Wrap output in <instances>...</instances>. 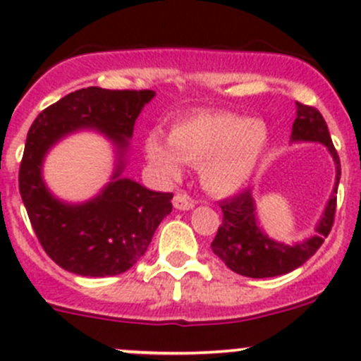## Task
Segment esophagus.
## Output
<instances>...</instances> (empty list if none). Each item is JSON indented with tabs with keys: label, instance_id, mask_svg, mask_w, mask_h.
<instances>
[{
	"label": "esophagus",
	"instance_id": "34e87169",
	"mask_svg": "<svg viewBox=\"0 0 361 361\" xmlns=\"http://www.w3.org/2000/svg\"><path fill=\"white\" fill-rule=\"evenodd\" d=\"M173 206L180 211H188L195 206L194 199L187 194H176L173 199Z\"/></svg>",
	"mask_w": 361,
	"mask_h": 361
}]
</instances>
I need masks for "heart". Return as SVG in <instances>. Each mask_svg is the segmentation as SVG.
Returning <instances> with one entry per match:
<instances>
[{"label":"heart","instance_id":"b5f03b06","mask_svg":"<svg viewBox=\"0 0 361 361\" xmlns=\"http://www.w3.org/2000/svg\"><path fill=\"white\" fill-rule=\"evenodd\" d=\"M269 129L264 120L227 111H201L178 120L169 141L159 133L148 134L145 155L164 176L174 178L181 160L201 166V181L213 194H232L253 174L267 147Z\"/></svg>","mask_w":361,"mask_h":361}]
</instances>
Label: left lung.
I'll return each mask as SVG.
<instances>
[{"mask_svg": "<svg viewBox=\"0 0 361 361\" xmlns=\"http://www.w3.org/2000/svg\"><path fill=\"white\" fill-rule=\"evenodd\" d=\"M292 141H316L329 148L336 162V187L323 211V216L316 225V234L293 246L274 241L262 232L250 188L220 204L224 220L211 243V250L231 271L246 278H274L288 274L293 269L305 264L332 231L337 206V187L341 180V160L325 118L316 108L297 103Z\"/></svg>", "mask_w": 361, "mask_h": 361, "instance_id": "8db88e82", "label": "left lung"}]
</instances>
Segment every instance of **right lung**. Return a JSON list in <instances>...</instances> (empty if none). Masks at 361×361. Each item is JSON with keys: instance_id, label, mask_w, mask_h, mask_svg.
I'll use <instances>...</instances> for the list:
<instances>
[{"instance_id": "1", "label": "right lung", "mask_w": 361, "mask_h": 361, "mask_svg": "<svg viewBox=\"0 0 361 361\" xmlns=\"http://www.w3.org/2000/svg\"><path fill=\"white\" fill-rule=\"evenodd\" d=\"M154 96V90L87 87L50 104L32 122L19 169L20 197L39 245L64 271L90 278L129 271L145 255L160 221L173 211V194L148 190L120 176L134 122ZM87 126L116 145L119 162L101 195L87 203L68 204L44 187L41 164L57 140Z\"/></svg>"}]
</instances>
